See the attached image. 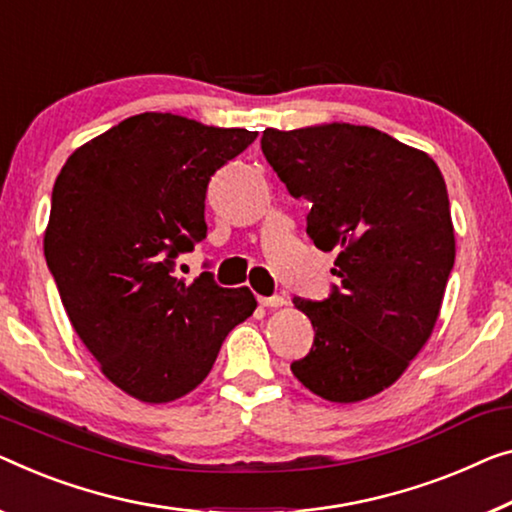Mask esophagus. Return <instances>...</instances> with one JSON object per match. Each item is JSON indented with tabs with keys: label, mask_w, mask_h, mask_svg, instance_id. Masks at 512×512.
<instances>
[{
	"label": "esophagus",
	"mask_w": 512,
	"mask_h": 512,
	"mask_svg": "<svg viewBox=\"0 0 512 512\" xmlns=\"http://www.w3.org/2000/svg\"><path fill=\"white\" fill-rule=\"evenodd\" d=\"M259 305H264V308H282V305H285L287 301H285V296H280V294H273V296H259Z\"/></svg>",
	"instance_id": "esophagus-1"
}]
</instances>
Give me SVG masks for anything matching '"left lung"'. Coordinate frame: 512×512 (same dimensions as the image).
<instances>
[{"mask_svg":"<svg viewBox=\"0 0 512 512\" xmlns=\"http://www.w3.org/2000/svg\"><path fill=\"white\" fill-rule=\"evenodd\" d=\"M262 151L289 195L312 204L315 246L338 250L329 299H294L315 329L294 377L329 402L372 398L437 324L455 262L446 181L425 151L370 126L266 128Z\"/></svg>","mask_w":512,"mask_h":512,"instance_id":"obj_1","label":"left lung"}]
</instances>
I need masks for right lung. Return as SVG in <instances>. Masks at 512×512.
Wrapping results in <instances>:
<instances>
[{"label": "right lung", "instance_id": "obj_1", "mask_svg": "<svg viewBox=\"0 0 512 512\" xmlns=\"http://www.w3.org/2000/svg\"><path fill=\"white\" fill-rule=\"evenodd\" d=\"M257 133L170 112L135 114L68 156L52 188L43 250L75 333L131 398L163 404L209 375L257 308L248 287L190 285L174 259L207 236L213 172Z\"/></svg>", "mask_w": 512, "mask_h": 512}]
</instances>
